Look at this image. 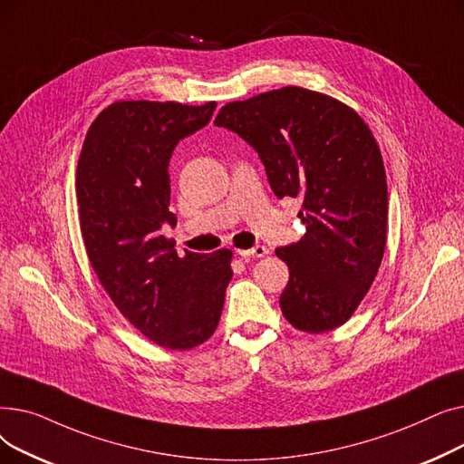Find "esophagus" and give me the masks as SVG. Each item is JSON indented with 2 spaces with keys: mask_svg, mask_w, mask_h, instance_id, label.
<instances>
[{
  "mask_svg": "<svg viewBox=\"0 0 464 464\" xmlns=\"http://www.w3.org/2000/svg\"><path fill=\"white\" fill-rule=\"evenodd\" d=\"M237 254H238L240 257L250 259V257H265L266 254H269V250H266V248L261 246V245H257V246L248 248V250H237Z\"/></svg>",
  "mask_w": 464,
  "mask_h": 464,
  "instance_id": "esophagus-1",
  "label": "esophagus"
}]
</instances>
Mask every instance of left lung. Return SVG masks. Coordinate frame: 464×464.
Wrapping results in <instances>:
<instances>
[{
	"label": "left lung",
	"instance_id": "obj_1",
	"mask_svg": "<svg viewBox=\"0 0 464 464\" xmlns=\"http://www.w3.org/2000/svg\"><path fill=\"white\" fill-rule=\"evenodd\" d=\"M259 154L276 198H301L304 237L276 250L289 266L285 320L304 333L346 324L372 285L387 240V180L378 142L348 105L285 86L219 109Z\"/></svg>",
	"mask_w": 464,
	"mask_h": 464
}]
</instances>
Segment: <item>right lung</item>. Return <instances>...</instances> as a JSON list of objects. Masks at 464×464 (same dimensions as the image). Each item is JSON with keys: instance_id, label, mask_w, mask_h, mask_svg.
I'll return each mask as SVG.
<instances>
[{"instance_id": "add662e5", "label": "right lung", "mask_w": 464, "mask_h": 464, "mask_svg": "<svg viewBox=\"0 0 464 464\" xmlns=\"http://www.w3.org/2000/svg\"><path fill=\"white\" fill-rule=\"evenodd\" d=\"M214 109V102H116L93 120L77 165L92 269L121 315L169 350H191L212 336L233 276L231 250L179 256L161 235L163 226H177L169 160Z\"/></svg>"}]
</instances>
